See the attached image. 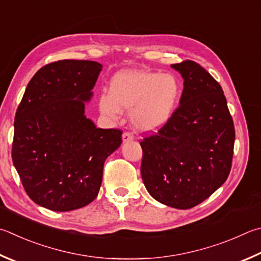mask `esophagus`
I'll return each mask as SVG.
<instances>
[{"label":"esophagus","instance_id":"esophagus-1","mask_svg":"<svg viewBox=\"0 0 261 261\" xmlns=\"http://www.w3.org/2000/svg\"><path fill=\"white\" fill-rule=\"evenodd\" d=\"M122 140H123V144L130 143V141L134 140V135H132L131 132H124L122 136Z\"/></svg>","mask_w":261,"mask_h":261}]
</instances>
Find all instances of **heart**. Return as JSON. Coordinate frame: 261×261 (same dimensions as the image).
<instances>
[{
  "label": "heart",
  "instance_id": "b5f03b06",
  "mask_svg": "<svg viewBox=\"0 0 261 261\" xmlns=\"http://www.w3.org/2000/svg\"><path fill=\"white\" fill-rule=\"evenodd\" d=\"M181 87L172 74L125 69L113 75L110 90L98 98L103 115L117 120L123 108L130 110V120L137 130L154 132L171 120L177 110Z\"/></svg>",
  "mask_w": 261,
  "mask_h": 261
}]
</instances>
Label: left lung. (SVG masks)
<instances>
[{"label":"left lung","instance_id":"8db88e82","mask_svg":"<svg viewBox=\"0 0 261 261\" xmlns=\"http://www.w3.org/2000/svg\"><path fill=\"white\" fill-rule=\"evenodd\" d=\"M171 67L184 79L182 94L171 120L140 143V172L151 197L185 210L226 181L235 129L220 84L201 65L185 60Z\"/></svg>","mask_w":261,"mask_h":261}]
</instances>
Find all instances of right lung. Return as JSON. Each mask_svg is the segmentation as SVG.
<instances>
[{
    "instance_id": "obj_1",
    "label": "right lung",
    "mask_w": 261,
    "mask_h": 261,
    "mask_svg": "<svg viewBox=\"0 0 261 261\" xmlns=\"http://www.w3.org/2000/svg\"><path fill=\"white\" fill-rule=\"evenodd\" d=\"M102 66L59 60L37 70L15 117L12 162L27 195L52 211L91 203L105 160L122 144V131L100 129L84 114Z\"/></svg>"
}]
</instances>
